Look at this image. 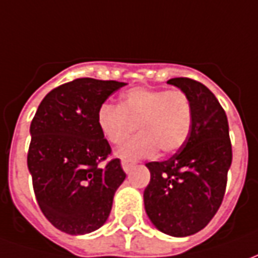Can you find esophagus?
Returning a JSON list of instances; mask_svg holds the SVG:
<instances>
[{
	"label": "esophagus",
	"mask_w": 258,
	"mask_h": 258,
	"mask_svg": "<svg viewBox=\"0 0 258 258\" xmlns=\"http://www.w3.org/2000/svg\"><path fill=\"white\" fill-rule=\"evenodd\" d=\"M135 166V163L134 162H131V160H121V167H123V170L125 171V173L128 174L131 170H133V167Z\"/></svg>",
	"instance_id": "obj_1"
}]
</instances>
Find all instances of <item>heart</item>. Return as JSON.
Here are the masks:
<instances>
[{
	"label": "heart",
	"instance_id": "obj_1",
	"mask_svg": "<svg viewBox=\"0 0 258 258\" xmlns=\"http://www.w3.org/2000/svg\"><path fill=\"white\" fill-rule=\"evenodd\" d=\"M96 123L110 144H121L138 128L141 134L117 149L124 159L155 156L157 151L171 155L188 141L194 124V109L188 94L181 90L133 88L120 105L105 102L96 113Z\"/></svg>",
	"mask_w": 258,
	"mask_h": 258
}]
</instances>
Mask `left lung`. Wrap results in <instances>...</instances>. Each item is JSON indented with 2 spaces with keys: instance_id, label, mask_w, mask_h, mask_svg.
I'll return each instance as SVG.
<instances>
[{
  "instance_id": "1",
  "label": "left lung",
  "mask_w": 258,
  "mask_h": 258,
  "mask_svg": "<svg viewBox=\"0 0 258 258\" xmlns=\"http://www.w3.org/2000/svg\"><path fill=\"white\" fill-rule=\"evenodd\" d=\"M167 83L188 94L194 124L175 155L164 162L146 163L151 181L144 190V203L159 231L189 236L203 229L221 206L232 145L225 110L206 85L186 77Z\"/></svg>"
}]
</instances>
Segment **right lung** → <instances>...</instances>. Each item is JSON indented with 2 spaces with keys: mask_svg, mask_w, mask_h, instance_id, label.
Listing matches in <instances>:
<instances>
[{
  "mask_svg": "<svg viewBox=\"0 0 258 258\" xmlns=\"http://www.w3.org/2000/svg\"><path fill=\"white\" fill-rule=\"evenodd\" d=\"M125 83L76 79L42 99L30 124L27 167L42 214L59 231L84 235L106 222L125 179L96 123L98 109Z\"/></svg>",
  "mask_w": 258,
  "mask_h": 258,
  "instance_id": "add662e5",
  "label": "right lung"
}]
</instances>
